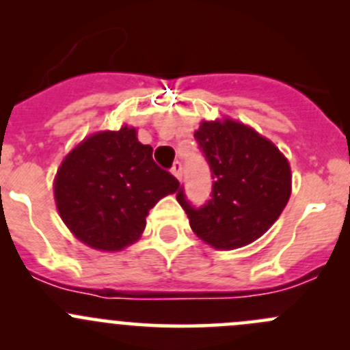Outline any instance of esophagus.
<instances>
[{"instance_id": "34e87169", "label": "esophagus", "mask_w": 350, "mask_h": 350, "mask_svg": "<svg viewBox=\"0 0 350 350\" xmlns=\"http://www.w3.org/2000/svg\"><path fill=\"white\" fill-rule=\"evenodd\" d=\"M171 172H172V174L176 176V178H178V179H181V178H183V165H181V162H179V161H176L174 164H172V167H171Z\"/></svg>"}]
</instances>
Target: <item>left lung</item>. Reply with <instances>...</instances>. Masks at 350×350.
Segmentation results:
<instances>
[{
  "label": "left lung",
  "instance_id": "left-lung-1",
  "mask_svg": "<svg viewBox=\"0 0 350 350\" xmlns=\"http://www.w3.org/2000/svg\"><path fill=\"white\" fill-rule=\"evenodd\" d=\"M195 139L211 171V200L195 208L179 189L193 232L208 245L232 250L259 239L291 195L288 159L266 137L235 120L201 122Z\"/></svg>",
  "mask_w": 350,
  "mask_h": 350
}]
</instances>
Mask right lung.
Returning a JSON list of instances; mask_svg holds the SVG:
<instances>
[{"label": "right lung", "mask_w": 350, "mask_h": 350, "mask_svg": "<svg viewBox=\"0 0 350 350\" xmlns=\"http://www.w3.org/2000/svg\"><path fill=\"white\" fill-rule=\"evenodd\" d=\"M178 188V179L154 162L152 147L123 125L93 133L66 155L54 196L62 221L81 242L115 252L140 237L150 208Z\"/></svg>", "instance_id": "1"}]
</instances>
